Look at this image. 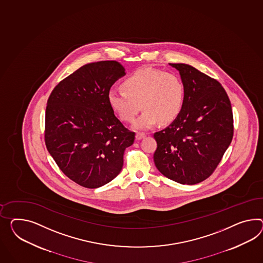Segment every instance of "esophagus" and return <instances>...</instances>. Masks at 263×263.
Listing matches in <instances>:
<instances>
[{
	"instance_id": "1",
	"label": "esophagus",
	"mask_w": 263,
	"mask_h": 263,
	"mask_svg": "<svg viewBox=\"0 0 263 263\" xmlns=\"http://www.w3.org/2000/svg\"><path fill=\"white\" fill-rule=\"evenodd\" d=\"M145 136H146V134H144V133H137L135 135V138L137 140H141L142 138H144Z\"/></svg>"
}]
</instances>
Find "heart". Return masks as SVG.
Instances as JSON below:
<instances>
[{
    "mask_svg": "<svg viewBox=\"0 0 263 263\" xmlns=\"http://www.w3.org/2000/svg\"><path fill=\"white\" fill-rule=\"evenodd\" d=\"M124 91L109 90V106L119 119L133 122L139 110L134 128L148 129L160 122L168 124L181 114L185 103V88L181 79L174 73L155 68H141L122 83Z\"/></svg>",
    "mask_w": 263,
    "mask_h": 263,
    "instance_id": "b5f03b06",
    "label": "heart"
}]
</instances>
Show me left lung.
<instances>
[{
  "instance_id": "obj_1",
  "label": "left lung",
  "mask_w": 263,
  "mask_h": 263,
  "mask_svg": "<svg viewBox=\"0 0 263 263\" xmlns=\"http://www.w3.org/2000/svg\"><path fill=\"white\" fill-rule=\"evenodd\" d=\"M184 84L181 114L154 135L156 168L168 179L194 185L212 175L234 135L229 97L221 84L187 64H170Z\"/></svg>"
}]
</instances>
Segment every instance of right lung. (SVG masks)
Returning <instances> with one entry per match:
<instances>
[{
	"mask_svg": "<svg viewBox=\"0 0 263 263\" xmlns=\"http://www.w3.org/2000/svg\"><path fill=\"white\" fill-rule=\"evenodd\" d=\"M126 74L116 61L89 63L53 88L46 109L45 142L61 171L82 187L99 188L121 172L135 134L108 103L111 86Z\"/></svg>",
	"mask_w": 263,
	"mask_h": 263,
	"instance_id": "1",
	"label": "right lung"
}]
</instances>
